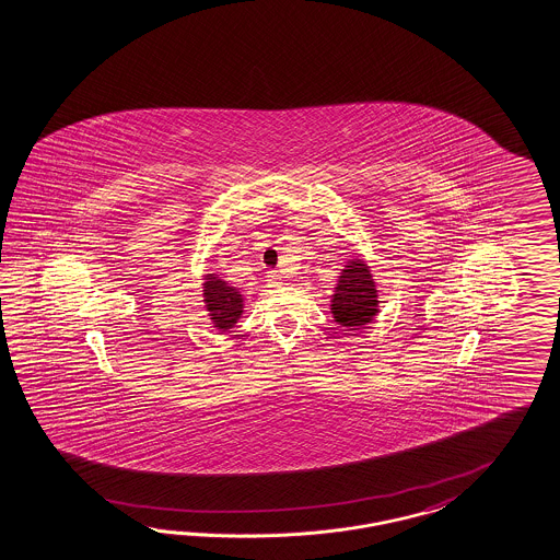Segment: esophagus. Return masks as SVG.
Here are the masks:
<instances>
[{
  "label": "esophagus",
  "instance_id": "obj_1",
  "mask_svg": "<svg viewBox=\"0 0 560 560\" xmlns=\"http://www.w3.org/2000/svg\"><path fill=\"white\" fill-rule=\"evenodd\" d=\"M265 281H267V288H281V275H279V272H267V275H265Z\"/></svg>",
  "mask_w": 560,
  "mask_h": 560
}]
</instances>
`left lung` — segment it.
Returning <instances> with one entry per match:
<instances>
[{
	"label": "left lung",
	"mask_w": 560,
	"mask_h": 560,
	"mask_svg": "<svg viewBox=\"0 0 560 560\" xmlns=\"http://www.w3.org/2000/svg\"><path fill=\"white\" fill-rule=\"evenodd\" d=\"M378 303L377 281L366 260L359 255L348 258L330 300L334 322L347 330H363L377 318Z\"/></svg>",
	"instance_id": "left-lung-1"
}]
</instances>
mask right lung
I'll return each mask as SVG.
<instances>
[{
	"mask_svg": "<svg viewBox=\"0 0 560 560\" xmlns=\"http://www.w3.org/2000/svg\"><path fill=\"white\" fill-rule=\"evenodd\" d=\"M201 298H203V307L208 312V319L218 332L232 330L244 314V295L241 289L234 288L224 277L215 272L203 275Z\"/></svg>",
	"mask_w": 560,
	"mask_h": 560,
	"instance_id": "add662e5",
	"label": "right lung"
}]
</instances>
